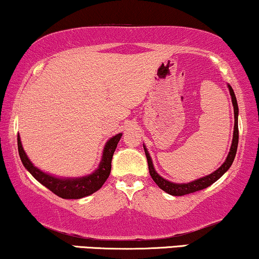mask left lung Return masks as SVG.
Instances as JSON below:
<instances>
[{
    "mask_svg": "<svg viewBox=\"0 0 259 259\" xmlns=\"http://www.w3.org/2000/svg\"><path fill=\"white\" fill-rule=\"evenodd\" d=\"M229 90H230V95H231V99H232L233 112H235V128H233V139H232V145H231V148H230L228 158H226L224 164H223L218 169H215L213 173H211V175H208L206 177H203V178H200V179L194 180V182H192V183H187V184L171 183V182H168V180L161 178V177L159 176L157 172H155L153 164H152L150 154H148L146 147L144 146L145 154H146L147 162H148V171H150L152 179H153L154 183L157 184V185L160 187L162 191H165L166 193L171 194V196H185V194L193 193V192H197V191L204 190L210 185H212L214 182H217V180L221 178V177L224 175V173L228 171L230 167H231L233 159H235L236 153H237V146H238V105H237V99H236L235 92H233L232 87L229 86Z\"/></svg>",
    "mask_w": 259,
    "mask_h": 259,
    "instance_id": "left-lung-1",
    "label": "left lung"
}]
</instances>
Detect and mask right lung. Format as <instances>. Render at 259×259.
Instances as JSON below:
<instances>
[{"label": "right lung", "mask_w": 259, "mask_h": 259, "mask_svg": "<svg viewBox=\"0 0 259 259\" xmlns=\"http://www.w3.org/2000/svg\"><path fill=\"white\" fill-rule=\"evenodd\" d=\"M121 136L122 134L119 133L107 141L104 148L102 160L97 171L90 176L82 177V178L74 179L55 178V177L49 176L47 173L42 172L35 167L29 159H28L26 152L23 151L20 136H17V147H19V154L23 166L30 172V175L37 182H40L42 185L47 187L48 190H51L53 193L63 198V199H80V198L87 197L92 193L97 192L99 189H101V186L104 185L106 180H107L109 173H111L113 154H114V151L116 146H118Z\"/></svg>", "instance_id": "obj_1"}]
</instances>
